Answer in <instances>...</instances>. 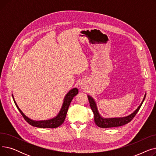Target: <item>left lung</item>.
Listing matches in <instances>:
<instances>
[{
	"label": "left lung",
	"instance_id": "obj_1",
	"mask_svg": "<svg viewBox=\"0 0 156 156\" xmlns=\"http://www.w3.org/2000/svg\"><path fill=\"white\" fill-rule=\"evenodd\" d=\"M146 96V94H145L144 99L141 103V104L138 106V108L132 113L130 115L124 118H103L101 116L99 112H98L97 105L95 104V102L93 99V98L91 97L90 95H88V99L89 101L90 105V108L92 111H93L94 115V121L96 125H97L100 128H112V127H118L124 125H126L128 123L133 119V118L135 116L136 113L140 109V107L142 106L145 98Z\"/></svg>",
	"mask_w": 156,
	"mask_h": 156
}]
</instances>
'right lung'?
Returning a JSON list of instances; mask_svg holds the SVG:
<instances>
[{
    "mask_svg": "<svg viewBox=\"0 0 156 156\" xmlns=\"http://www.w3.org/2000/svg\"><path fill=\"white\" fill-rule=\"evenodd\" d=\"M78 94V90L76 88H73L66 94V95L65 96L64 99V102L62 106V108L55 118H54L51 119L49 120H46V121H34L31 120L28 117H27L23 112L21 111V109L19 108L17 104H16V101L14 99V97L12 95L13 100L14 102V104L16 105V107H17L18 109L21 114V115L24 118V119L28 122V123L31 125L35 127L38 128H55L57 127H59L61 126L64 121V119L66 118V114L69 108V106L70 105L71 102L72 101L73 97L76 96Z\"/></svg>",
    "mask_w": 156,
    "mask_h": 156,
    "instance_id": "right-lung-1",
    "label": "right lung"
}]
</instances>
